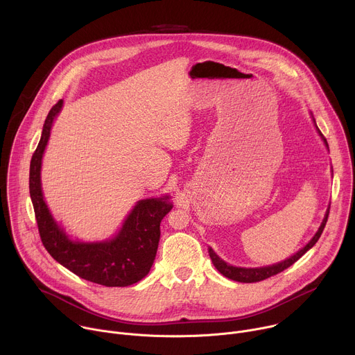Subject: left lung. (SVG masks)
<instances>
[{"instance_id": "1", "label": "left lung", "mask_w": 355, "mask_h": 355, "mask_svg": "<svg viewBox=\"0 0 355 355\" xmlns=\"http://www.w3.org/2000/svg\"><path fill=\"white\" fill-rule=\"evenodd\" d=\"M315 121V119H313ZM316 123V122H315ZM318 128V126H316ZM318 132H319V135L322 136V139L324 140V143H326V146H327V141H326V139L323 137V135H322V132L318 129ZM330 209V208H329ZM329 209H327V212H326V216H324V219H323V222H322V225H320V227H319V230L316 232V234L313 236V239L303 247V248H300L296 254H293L292 257H289V259H286V260H284V261H281V263H278V264H274V266H268V267H261V268H241V267H233V266H229L227 263H225L223 260H220L215 252H214V250L209 247V257H211V260H212V263H214V266L216 267V270L222 274V275H225L226 278H229V279H233V281H237V282H245V284H251V282H260V281H263V279H267V278H270V277H272V275H277L278 272H282L284 270H286L288 267H291L293 263H296L303 254H305V252L308 251V250H311L316 243H318V240H319V237L322 236V233H323V229H324V226H326V222H327V218H329Z\"/></svg>"}]
</instances>
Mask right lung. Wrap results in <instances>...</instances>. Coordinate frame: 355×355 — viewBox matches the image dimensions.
Segmentation results:
<instances>
[{
  "label": "right lung",
  "instance_id": "obj_1",
  "mask_svg": "<svg viewBox=\"0 0 355 355\" xmlns=\"http://www.w3.org/2000/svg\"><path fill=\"white\" fill-rule=\"evenodd\" d=\"M62 105L60 99L49 111L31 160L29 192L42 243L50 256L80 278L104 286H129L144 278L153 266L160 240V222L173 205L167 200L168 196L141 199L114 239L101 243L70 240L50 215L40 187L42 156Z\"/></svg>",
  "mask_w": 355,
  "mask_h": 355
}]
</instances>
